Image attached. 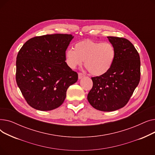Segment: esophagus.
<instances>
[{
    "instance_id": "esophagus-1",
    "label": "esophagus",
    "mask_w": 155,
    "mask_h": 155,
    "mask_svg": "<svg viewBox=\"0 0 155 155\" xmlns=\"http://www.w3.org/2000/svg\"><path fill=\"white\" fill-rule=\"evenodd\" d=\"M85 77V75L82 73H78V79H81L82 77Z\"/></svg>"
}]
</instances>
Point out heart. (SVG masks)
I'll use <instances>...</instances> for the list:
<instances>
[{"label": "heart", "instance_id": "heart-1", "mask_svg": "<svg viewBox=\"0 0 155 155\" xmlns=\"http://www.w3.org/2000/svg\"><path fill=\"white\" fill-rule=\"evenodd\" d=\"M73 49H68L64 53L67 64L75 69L84 61L88 72L95 76L106 73L112 66L116 54V48L112 43L89 39L77 43Z\"/></svg>", "mask_w": 155, "mask_h": 155}]
</instances>
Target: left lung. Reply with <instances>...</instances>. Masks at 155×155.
I'll use <instances>...</instances> for the list:
<instances>
[{"mask_svg":"<svg viewBox=\"0 0 155 155\" xmlns=\"http://www.w3.org/2000/svg\"><path fill=\"white\" fill-rule=\"evenodd\" d=\"M116 48V58L110 69L99 77H92L93 87L87 95L92 106L110 112L127 104L140 80V58L129 40L107 36Z\"/></svg>","mask_w":155,"mask_h":155,"instance_id":"obj_1","label":"left lung"}]
</instances>
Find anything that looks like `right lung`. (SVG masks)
<instances>
[{"mask_svg":"<svg viewBox=\"0 0 155 155\" xmlns=\"http://www.w3.org/2000/svg\"><path fill=\"white\" fill-rule=\"evenodd\" d=\"M73 37L54 34L32 38L16 58V82L31 107L41 111L58 108L67 91L77 82V73L65 62L64 53Z\"/></svg>","mask_w":155,"mask_h":155,"instance_id":"obj_1","label":"right lung"}]
</instances>
